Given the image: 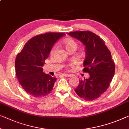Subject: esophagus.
<instances>
[{"instance_id":"34e87169","label":"esophagus","mask_w":129,"mask_h":129,"mask_svg":"<svg viewBox=\"0 0 129 129\" xmlns=\"http://www.w3.org/2000/svg\"><path fill=\"white\" fill-rule=\"evenodd\" d=\"M62 75L65 76V77H67V78H70V77H72V76H71V75H68V74H63Z\"/></svg>"}]
</instances>
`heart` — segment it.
I'll list each match as a JSON object with an SVG mask.
<instances>
[{
  "label": "heart",
  "instance_id": "1",
  "mask_svg": "<svg viewBox=\"0 0 129 129\" xmlns=\"http://www.w3.org/2000/svg\"><path fill=\"white\" fill-rule=\"evenodd\" d=\"M63 44L65 46V49L68 51H70L71 50H74V51L77 49V48L78 47V44L75 40L71 39H66L63 41ZM56 46H54L51 49L50 51V53L52 54L54 52ZM70 66H74V64H70Z\"/></svg>",
  "mask_w": 129,
  "mask_h": 129
}]
</instances>
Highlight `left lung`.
<instances>
[{"mask_svg": "<svg viewBox=\"0 0 129 129\" xmlns=\"http://www.w3.org/2000/svg\"><path fill=\"white\" fill-rule=\"evenodd\" d=\"M81 41L86 46V58L83 72L89 78L79 80L75 91L86 101H93L100 97L109 87L115 70L114 61L105 42L93 32H71L68 34Z\"/></svg>", "mask_w": 129, "mask_h": 129, "instance_id": "1", "label": "left lung"}]
</instances>
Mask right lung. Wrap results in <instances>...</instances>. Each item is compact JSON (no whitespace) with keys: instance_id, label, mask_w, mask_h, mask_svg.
Here are the masks:
<instances>
[{"instance_id":"obj_1","label":"right lung","mask_w":129,"mask_h":129,"mask_svg":"<svg viewBox=\"0 0 129 129\" xmlns=\"http://www.w3.org/2000/svg\"><path fill=\"white\" fill-rule=\"evenodd\" d=\"M64 33L48 32L29 39L17 54L15 75L22 89L34 97L46 96L53 89L57 78L46 74L42 67L53 46L65 35Z\"/></svg>"}]
</instances>
